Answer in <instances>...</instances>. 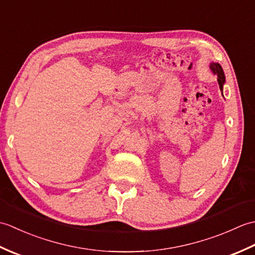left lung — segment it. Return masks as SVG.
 Returning a JSON list of instances; mask_svg holds the SVG:
<instances>
[{
	"label": "left lung",
	"instance_id": "8db88e82",
	"mask_svg": "<svg viewBox=\"0 0 255 255\" xmlns=\"http://www.w3.org/2000/svg\"><path fill=\"white\" fill-rule=\"evenodd\" d=\"M210 70L213 71V73L215 75H217V77H218L219 88H220V90H223V86H224V83H225V73H224L223 68H221L219 63H211L210 64Z\"/></svg>",
	"mask_w": 255,
	"mask_h": 255
}]
</instances>
